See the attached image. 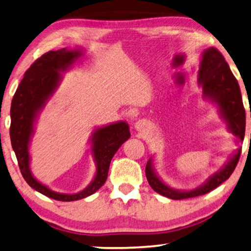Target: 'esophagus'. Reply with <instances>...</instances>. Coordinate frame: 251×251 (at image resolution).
Returning a JSON list of instances; mask_svg holds the SVG:
<instances>
[{
	"label": "esophagus",
	"instance_id": "esophagus-1",
	"mask_svg": "<svg viewBox=\"0 0 251 251\" xmlns=\"http://www.w3.org/2000/svg\"><path fill=\"white\" fill-rule=\"evenodd\" d=\"M147 127H148V123L147 121H144V119H140V121H137L135 123V128L136 130H138V132H143Z\"/></svg>",
	"mask_w": 251,
	"mask_h": 251
}]
</instances>
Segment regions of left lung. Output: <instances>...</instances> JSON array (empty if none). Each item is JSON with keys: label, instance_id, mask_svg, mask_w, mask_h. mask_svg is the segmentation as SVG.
I'll list each match as a JSON object with an SVG mask.
<instances>
[{"label": "left lung", "instance_id": "1", "mask_svg": "<svg viewBox=\"0 0 251 251\" xmlns=\"http://www.w3.org/2000/svg\"><path fill=\"white\" fill-rule=\"evenodd\" d=\"M197 82L203 89V98L216 104L220 116L226 122L227 130L237 137L238 142L244 141L246 111L242 103L240 87L223 55L216 48L209 47L201 53ZM240 153L241 149L239 148L221 169L212 175L203 185L192 190L174 189L164 184L156 175L152 158H150L147 163L145 175L152 189L164 197L184 200L201 196L215 189L232 175L240 158Z\"/></svg>", "mask_w": 251, "mask_h": 251}]
</instances>
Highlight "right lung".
Returning a JSON list of instances; mask_svg holds the SVG:
<instances>
[{"instance_id":"1","label":"right lung","mask_w":251,"mask_h":251,"mask_svg":"<svg viewBox=\"0 0 251 251\" xmlns=\"http://www.w3.org/2000/svg\"><path fill=\"white\" fill-rule=\"evenodd\" d=\"M82 56L83 51L80 48H62L44 54L25 71L11 103V144L22 177L37 192L62 201L82 200L95 194L106 182L110 161L115 153L130 137L129 126L126 122H117L93 130L90 144L96 162V175L93 180L81 192L75 194L54 192L33 177L30 169L29 145L35 133L37 119L61 83L63 78L61 73L72 67Z\"/></svg>"}]
</instances>
